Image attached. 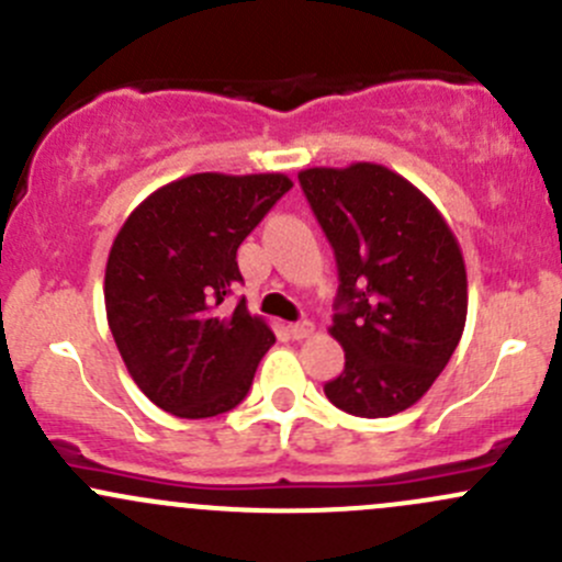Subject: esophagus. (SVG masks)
Listing matches in <instances>:
<instances>
[{
    "mask_svg": "<svg viewBox=\"0 0 562 562\" xmlns=\"http://www.w3.org/2000/svg\"><path fill=\"white\" fill-rule=\"evenodd\" d=\"M288 331H291L293 339H307V337H313V334H315V323L313 321L291 323V326H288Z\"/></svg>",
    "mask_w": 562,
    "mask_h": 562,
    "instance_id": "obj_1",
    "label": "esophagus"
}]
</instances>
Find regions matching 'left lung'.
Returning a JSON list of instances; mask_svg holds the SVG:
<instances>
[{"mask_svg": "<svg viewBox=\"0 0 562 562\" xmlns=\"http://www.w3.org/2000/svg\"><path fill=\"white\" fill-rule=\"evenodd\" d=\"M299 181L339 269L328 334L345 370L323 391L361 418L407 411L464 331L468 271L454 231L416 184L378 162L304 168Z\"/></svg>", "mask_w": 562, "mask_h": 562, "instance_id": "1", "label": "left lung"}]
</instances>
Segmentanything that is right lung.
<instances>
[{"mask_svg":"<svg viewBox=\"0 0 562 562\" xmlns=\"http://www.w3.org/2000/svg\"><path fill=\"white\" fill-rule=\"evenodd\" d=\"M285 173H192L162 184L119 228L105 263V315L135 386L179 418L239 405L274 331L241 299L236 249L285 195Z\"/></svg>","mask_w":562,"mask_h":562,"instance_id":"1","label":"right lung"}]
</instances>
